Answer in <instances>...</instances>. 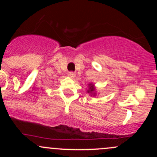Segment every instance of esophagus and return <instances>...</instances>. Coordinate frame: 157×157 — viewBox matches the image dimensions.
<instances>
[{"label":"esophagus","instance_id":"obj_1","mask_svg":"<svg viewBox=\"0 0 157 157\" xmlns=\"http://www.w3.org/2000/svg\"><path fill=\"white\" fill-rule=\"evenodd\" d=\"M75 73L74 72V71H69V72L68 73V76L69 77H71V78H74V77H75Z\"/></svg>","mask_w":157,"mask_h":157}]
</instances>
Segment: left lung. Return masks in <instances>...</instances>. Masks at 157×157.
<instances>
[{
  "instance_id": "left-lung-1",
  "label": "left lung",
  "mask_w": 157,
  "mask_h": 157,
  "mask_svg": "<svg viewBox=\"0 0 157 157\" xmlns=\"http://www.w3.org/2000/svg\"><path fill=\"white\" fill-rule=\"evenodd\" d=\"M89 91H88V93H93L94 91V85H92V84H89Z\"/></svg>"
}]
</instances>
